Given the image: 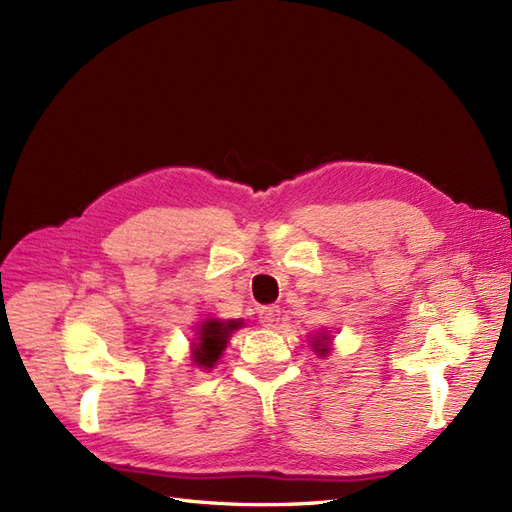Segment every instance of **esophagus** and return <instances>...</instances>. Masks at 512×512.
I'll return each mask as SVG.
<instances>
[{"label": "esophagus", "instance_id": "34e87169", "mask_svg": "<svg viewBox=\"0 0 512 512\" xmlns=\"http://www.w3.org/2000/svg\"><path fill=\"white\" fill-rule=\"evenodd\" d=\"M280 314H282V309L277 307V305H265V307H260L258 318H260V324H262V327L275 329V327H277V322H280Z\"/></svg>", "mask_w": 512, "mask_h": 512}]
</instances>
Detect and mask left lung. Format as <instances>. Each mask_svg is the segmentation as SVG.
<instances>
[{
	"instance_id": "obj_1",
	"label": "left lung",
	"mask_w": 512,
	"mask_h": 512,
	"mask_svg": "<svg viewBox=\"0 0 512 512\" xmlns=\"http://www.w3.org/2000/svg\"><path fill=\"white\" fill-rule=\"evenodd\" d=\"M329 342H331V337L327 335V333H320L318 337H314V342H312V346H314V352L318 354V356H327L329 354Z\"/></svg>"
}]
</instances>
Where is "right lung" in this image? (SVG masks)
Masks as SVG:
<instances>
[{"instance_id":"add662e5","label":"right lung","mask_w":512,"mask_h":512,"mask_svg":"<svg viewBox=\"0 0 512 512\" xmlns=\"http://www.w3.org/2000/svg\"><path fill=\"white\" fill-rule=\"evenodd\" d=\"M241 320H205L198 327L196 342H192V361L203 367L211 369L220 361V356L228 344V337L241 329Z\"/></svg>"}]
</instances>
